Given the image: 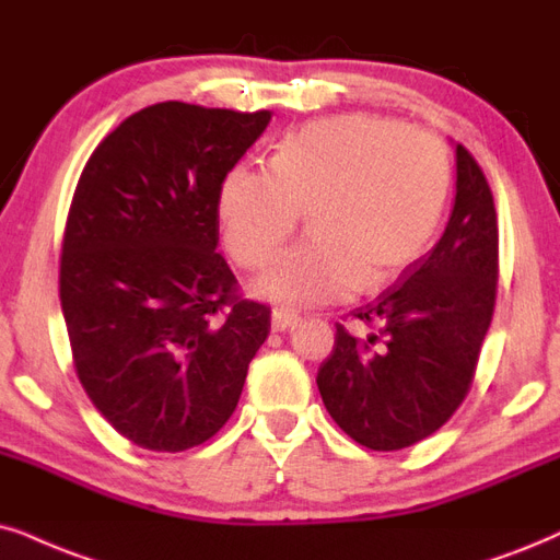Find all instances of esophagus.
Returning a JSON list of instances; mask_svg holds the SVG:
<instances>
[{
  "label": "esophagus",
  "mask_w": 560,
  "mask_h": 560,
  "mask_svg": "<svg viewBox=\"0 0 560 560\" xmlns=\"http://www.w3.org/2000/svg\"><path fill=\"white\" fill-rule=\"evenodd\" d=\"M296 323H300V317H296L294 313H289V310H284V307H276L273 313H271V328H273L276 332L294 328Z\"/></svg>",
  "instance_id": "34e87169"
}]
</instances>
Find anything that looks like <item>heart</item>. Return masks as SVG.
Returning a JSON list of instances; mask_svg holds the SVG:
<instances>
[{"label": "heart", "mask_w": 560, "mask_h": 560, "mask_svg": "<svg viewBox=\"0 0 560 560\" xmlns=\"http://www.w3.org/2000/svg\"><path fill=\"white\" fill-rule=\"evenodd\" d=\"M450 194L442 141L366 113L320 118L276 147L271 167L235 165L219 219L230 256L260 268L307 209L310 235L258 279V294L289 307L380 287L421 258Z\"/></svg>", "instance_id": "b5f03b06"}]
</instances>
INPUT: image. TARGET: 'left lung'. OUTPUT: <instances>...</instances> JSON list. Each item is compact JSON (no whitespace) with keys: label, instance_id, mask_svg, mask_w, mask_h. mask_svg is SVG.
Wrapping results in <instances>:
<instances>
[{"label":"left lung","instance_id":"1","mask_svg":"<svg viewBox=\"0 0 560 560\" xmlns=\"http://www.w3.org/2000/svg\"><path fill=\"white\" fill-rule=\"evenodd\" d=\"M457 194L444 235L351 317L372 332L336 343L317 372L332 421L366 450L410 447L442 429L470 393L497 307L499 222L476 158L457 144Z\"/></svg>","mask_w":560,"mask_h":560}]
</instances>
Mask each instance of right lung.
Masks as SVG:
<instances>
[{
    "instance_id": "1",
    "label": "right lung",
    "mask_w": 560,
    "mask_h": 560,
    "mask_svg": "<svg viewBox=\"0 0 560 560\" xmlns=\"http://www.w3.org/2000/svg\"><path fill=\"white\" fill-rule=\"evenodd\" d=\"M271 110L180 101L110 131L63 228L59 300L92 406L141 450L198 447L228 423L271 307L217 253L219 194Z\"/></svg>"
}]
</instances>
